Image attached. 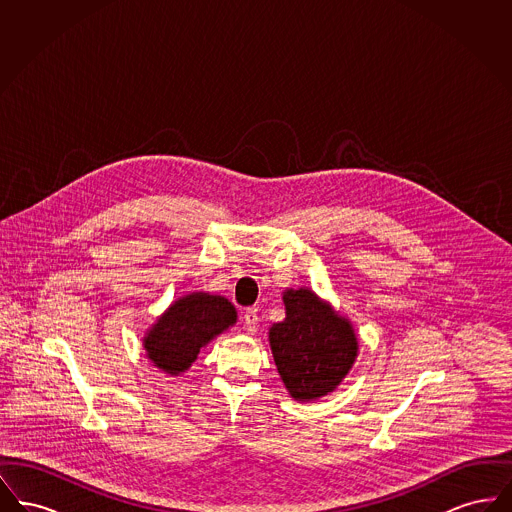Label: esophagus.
Here are the masks:
<instances>
[{
	"mask_svg": "<svg viewBox=\"0 0 512 512\" xmlns=\"http://www.w3.org/2000/svg\"><path fill=\"white\" fill-rule=\"evenodd\" d=\"M244 324L247 332H255L257 326H259V315H257V309H245L244 313Z\"/></svg>",
	"mask_w": 512,
	"mask_h": 512,
	"instance_id": "1",
	"label": "esophagus"
}]
</instances>
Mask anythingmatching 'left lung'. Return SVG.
Returning a JSON list of instances; mask_svg holds the SVG:
<instances>
[{
  "label": "left lung",
  "instance_id": "1",
  "mask_svg": "<svg viewBox=\"0 0 512 512\" xmlns=\"http://www.w3.org/2000/svg\"><path fill=\"white\" fill-rule=\"evenodd\" d=\"M286 318L268 328L276 370L295 401H317L332 393L359 355L351 320L311 288L284 290Z\"/></svg>",
  "mask_w": 512,
  "mask_h": 512
}]
</instances>
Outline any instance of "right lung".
Returning a JSON list of instances; mask_svg holds the SVG:
<instances>
[{
  "label": "right lung",
  "mask_w": 512,
  "mask_h": 512,
  "mask_svg": "<svg viewBox=\"0 0 512 512\" xmlns=\"http://www.w3.org/2000/svg\"><path fill=\"white\" fill-rule=\"evenodd\" d=\"M238 322L236 307L209 292H190L172 301L144 334L146 357L169 376L194 365L199 351Z\"/></svg>",
  "instance_id": "add662e5"
}]
</instances>
